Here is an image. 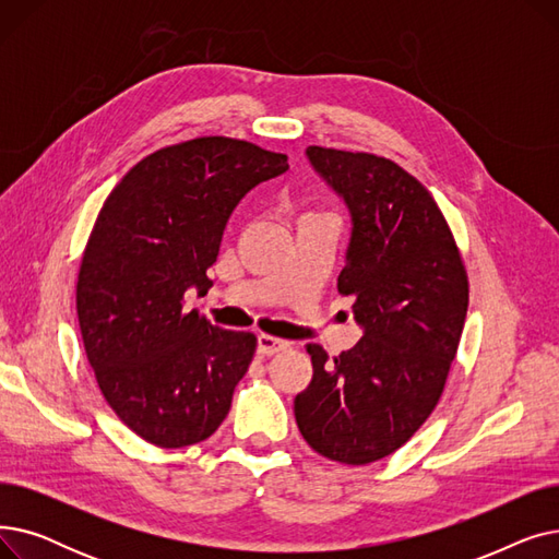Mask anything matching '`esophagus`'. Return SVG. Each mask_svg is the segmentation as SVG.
Returning <instances> with one entry per match:
<instances>
[{"label": "esophagus", "instance_id": "obj_1", "mask_svg": "<svg viewBox=\"0 0 559 559\" xmlns=\"http://www.w3.org/2000/svg\"><path fill=\"white\" fill-rule=\"evenodd\" d=\"M289 342L272 337V335H258V354L260 356H274L278 350H285Z\"/></svg>", "mask_w": 559, "mask_h": 559}]
</instances>
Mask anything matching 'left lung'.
<instances>
[{
    "label": "left lung",
    "instance_id": "obj_1",
    "mask_svg": "<svg viewBox=\"0 0 559 559\" xmlns=\"http://www.w3.org/2000/svg\"><path fill=\"white\" fill-rule=\"evenodd\" d=\"M306 156L354 222L337 289L356 297L362 337L337 358L306 346L312 380L295 417L319 455L358 466L392 455L430 417L457 354L468 281L442 211L413 174L362 152L308 146Z\"/></svg>",
    "mask_w": 559,
    "mask_h": 559
}]
</instances>
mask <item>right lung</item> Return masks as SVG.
I'll return each mask as SVG.
<instances>
[{
    "instance_id": "right-lung-1",
    "label": "right lung",
    "mask_w": 559,
    "mask_h": 559,
    "mask_svg": "<svg viewBox=\"0 0 559 559\" xmlns=\"http://www.w3.org/2000/svg\"><path fill=\"white\" fill-rule=\"evenodd\" d=\"M247 140L194 138L127 171L104 201L76 278V314L97 385L144 442L183 449L226 419L255 335L213 326L183 297H203L235 205L287 169Z\"/></svg>"
}]
</instances>
